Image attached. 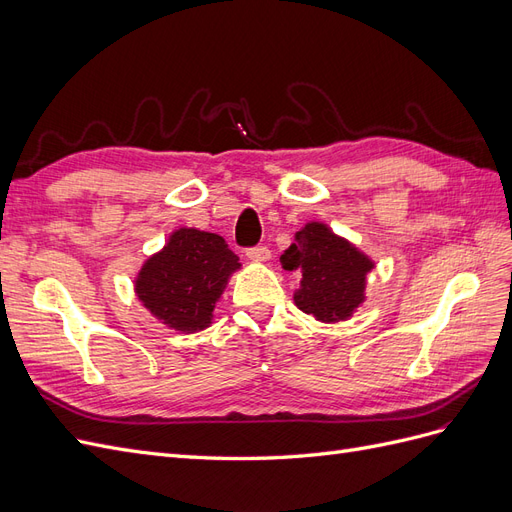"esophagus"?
<instances>
[{
  "label": "esophagus",
  "mask_w": 512,
  "mask_h": 512,
  "mask_svg": "<svg viewBox=\"0 0 512 512\" xmlns=\"http://www.w3.org/2000/svg\"><path fill=\"white\" fill-rule=\"evenodd\" d=\"M245 256L250 258L252 262H269L271 260V250L267 245H256V247H250V250L245 252Z\"/></svg>",
  "instance_id": "esophagus-1"
}]
</instances>
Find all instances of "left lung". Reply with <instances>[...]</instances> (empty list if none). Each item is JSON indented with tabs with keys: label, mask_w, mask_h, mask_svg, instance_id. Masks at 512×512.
Here are the masks:
<instances>
[{
	"label": "left lung",
	"mask_w": 512,
	"mask_h": 512,
	"mask_svg": "<svg viewBox=\"0 0 512 512\" xmlns=\"http://www.w3.org/2000/svg\"><path fill=\"white\" fill-rule=\"evenodd\" d=\"M286 271L301 273L294 305L320 322H342L365 303L367 275L376 267L359 247L324 222H307L280 258Z\"/></svg>",
	"instance_id": "8db88e82"
}]
</instances>
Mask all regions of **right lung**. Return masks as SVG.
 <instances>
[{
  "instance_id": "1",
  "label": "right lung",
  "mask_w": 512,
  "mask_h": 512,
  "mask_svg": "<svg viewBox=\"0 0 512 512\" xmlns=\"http://www.w3.org/2000/svg\"><path fill=\"white\" fill-rule=\"evenodd\" d=\"M239 256L215 232L181 226L168 235L134 277V292L151 316L179 333H198L213 322Z\"/></svg>"
}]
</instances>
